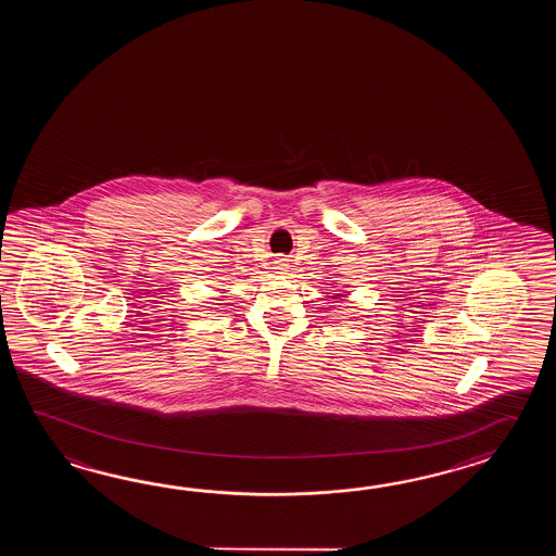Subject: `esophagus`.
Returning a JSON list of instances; mask_svg holds the SVG:
<instances>
[{
    "label": "esophagus",
    "instance_id": "1",
    "mask_svg": "<svg viewBox=\"0 0 556 556\" xmlns=\"http://www.w3.org/2000/svg\"><path fill=\"white\" fill-rule=\"evenodd\" d=\"M276 264H278V266H276V270H280V274H286V270H288V262H286V258L276 262Z\"/></svg>",
    "mask_w": 556,
    "mask_h": 556
}]
</instances>
